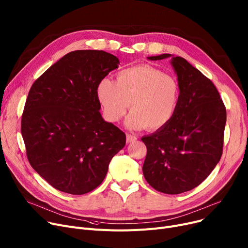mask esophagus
I'll return each instance as SVG.
<instances>
[{
    "instance_id": "34e87169",
    "label": "esophagus",
    "mask_w": 248,
    "mask_h": 248,
    "mask_svg": "<svg viewBox=\"0 0 248 248\" xmlns=\"http://www.w3.org/2000/svg\"><path fill=\"white\" fill-rule=\"evenodd\" d=\"M137 140H138V138L134 135H129V134L126 135V142H127V144H131V142H134Z\"/></svg>"
}]
</instances>
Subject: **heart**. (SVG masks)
<instances>
[{
  "instance_id": "b5f03b06",
  "label": "heart",
  "mask_w": 248,
  "mask_h": 248,
  "mask_svg": "<svg viewBox=\"0 0 248 248\" xmlns=\"http://www.w3.org/2000/svg\"><path fill=\"white\" fill-rule=\"evenodd\" d=\"M96 94L103 114L117 123L129 113L125 125L131 129L163 128L173 119L179 102V85L171 75L149 65H137L121 70L115 81H99Z\"/></svg>"
}]
</instances>
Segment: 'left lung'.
Returning <instances> with one entry per match:
<instances>
[{
    "label": "left lung",
    "mask_w": 248,
    "mask_h": 248,
    "mask_svg": "<svg viewBox=\"0 0 248 248\" xmlns=\"http://www.w3.org/2000/svg\"><path fill=\"white\" fill-rule=\"evenodd\" d=\"M147 58H171L179 102L170 123L141 138L148 149L142 173L157 191L180 194L200 185L220 161L226 109L212 81L186 59L167 53Z\"/></svg>",
    "instance_id": "obj_1"
}]
</instances>
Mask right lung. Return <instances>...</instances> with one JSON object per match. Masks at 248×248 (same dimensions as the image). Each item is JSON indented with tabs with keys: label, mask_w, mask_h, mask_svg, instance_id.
<instances>
[{
	"label": "right lung",
	"mask_w": 248,
	"mask_h": 248,
	"mask_svg": "<svg viewBox=\"0 0 248 248\" xmlns=\"http://www.w3.org/2000/svg\"><path fill=\"white\" fill-rule=\"evenodd\" d=\"M120 60L106 51L76 50L33 83L21 132L34 170L55 189L82 195L106 178L125 135L102 119L96 88Z\"/></svg>",
	"instance_id": "add662e5"
}]
</instances>
